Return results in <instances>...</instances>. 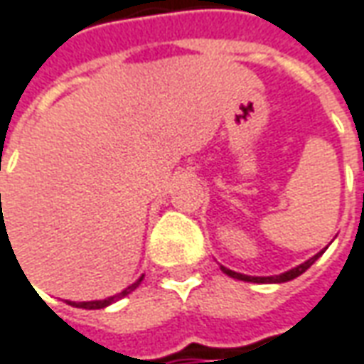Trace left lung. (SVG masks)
<instances>
[{
    "label": "left lung",
    "mask_w": 364,
    "mask_h": 364,
    "mask_svg": "<svg viewBox=\"0 0 364 364\" xmlns=\"http://www.w3.org/2000/svg\"><path fill=\"white\" fill-rule=\"evenodd\" d=\"M323 252H319L317 255H313L311 259H307V262H303L301 265H297V267H293L289 272L285 273H279V275H269V277H254V275H244V273H237V272H232V269H228L224 265H220L222 267V272L225 275H230V277H234V279H240V282H250V283H285V282H291L295 277H299L301 273H305L309 267H311L313 263L319 259Z\"/></svg>",
    "instance_id": "obj_1"
}]
</instances>
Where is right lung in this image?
Wrapping results in <instances>:
<instances>
[{
	"label": "right lung",
	"instance_id": "add662e5",
	"mask_svg": "<svg viewBox=\"0 0 364 364\" xmlns=\"http://www.w3.org/2000/svg\"><path fill=\"white\" fill-rule=\"evenodd\" d=\"M142 277L144 275H140L136 282L132 283V285H129L127 289H122L120 293H117V295H112V297H107V299H101V301H67L69 305H73V307H81V309H102V307H109L110 303L119 301V299H122V297H127L129 293H132L136 287L140 285V282H142Z\"/></svg>",
	"mask_w": 364,
	"mask_h": 364
}]
</instances>
